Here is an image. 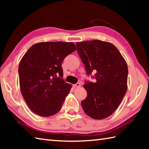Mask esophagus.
Segmentation results:
<instances>
[{
  "mask_svg": "<svg viewBox=\"0 0 149 149\" xmlns=\"http://www.w3.org/2000/svg\"><path fill=\"white\" fill-rule=\"evenodd\" d=\"M73 86H74V88H79L81 86V84L79 83H77L73 85Z\"/></svg>",
  "mask_w": 149,
  "mask_h": 149,
  "instance_id": "34e87169",
  "label": "esophagus"
}]
</instances>
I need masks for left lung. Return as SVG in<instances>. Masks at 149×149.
Returning <instances> with one entry per match:
<instances>
[{
	"instance_id": "obj_1",
	"label": "left lung",
	"mask_w": 149,
	"mask_h": 149,
	"mask_svg": "<svg viewBox=\"0 0 149 149\" xmlns=\"http://www.w3.org/2000/svg\"><path fill=\"white\" fill-rule=\"evenodd\" d=\"M77 53L87 75L95 73V83L85 81L87 97L81 102L84 113L101 120L109 116L127 90L128 68L125 60L112 43L95 40L77 42Z\"/></svg>"
}]
</instances>
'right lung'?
<instances>
[{
  "label": "right lung",
  "mask_w": 149,
  "mask_h": 149,
  "mask_svg": "<svg viewBox=\"0 0 149 149\" xmlns=\"http://www.w3.org/2000/svg\"><path fill=\"white\" fill-rule=\"evenodd\" d=\"M76 50L72 42H47L28 49L18 66L21 92L31 110L44 117L58 113L72 88L62 78L61 63Z\"/></svg>",
  "instance_id": "1"
}]
</instances>
